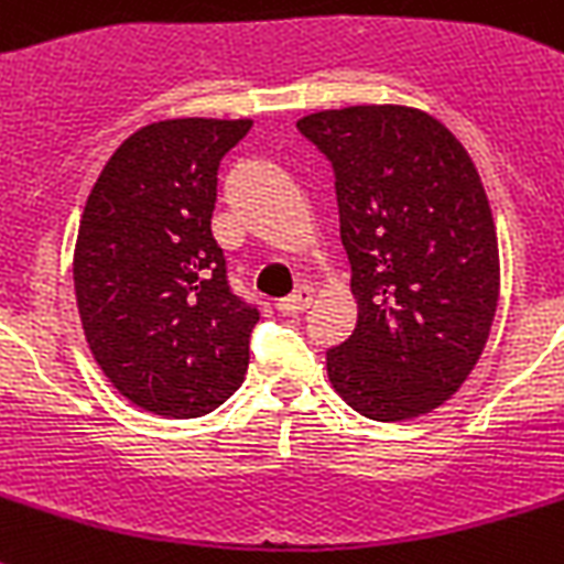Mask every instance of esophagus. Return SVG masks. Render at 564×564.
<instances>
[{"label":"esophagus","instance_id":"obj_1","mask_svg":"<svg viewBox=\"0 0 564 564\" xmlns=\"http://www.w3.org/2000/svg\"><path fill=\"white\" fill-rule=\"evenodd\" d=\"M312 306V290L310 286H301L297 292H292L290 297H283V301H278V310L283 312V315H297V312H304Z\"/></svg>","mask_w":564,"mask_h":564}]
</instances>
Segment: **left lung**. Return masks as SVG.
<instances>
[{"label": "left lung", "mask_w": 564, "mask_h": 564, "mask_svg": "<svg viewBox=\"0 0 564 564\" xmlns=\"http://www.w3.org/2000/svg\"><path fill=\"white\" fill-rule=\"evenodd\" d=\"M333 163L358 324L326 352L335 392L372 421L451 399L479 361L499 301V243L465 145L406 106L297 120Z\"/></svg>", "instance_id": "obj_1"}]
</instances>
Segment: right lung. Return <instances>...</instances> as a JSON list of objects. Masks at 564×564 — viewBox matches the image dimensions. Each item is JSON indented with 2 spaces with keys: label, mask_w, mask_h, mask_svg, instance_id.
<instances>
[{
  "label": "right lung",
  "mask_w": 564,
  "mask_h": 564,
  "mask_svg": "<svg viewBox=\"0 0 564 564\" xmlns=\"http://www.w3.org/2000/svg\"><path fill=\"white\" fill-rule=\"evenodd\" d=\"M252 120L151 122L94 183L74 249L85 340L117 390L197 419L243 384L260 312L235 295L212 238L217 169Z\"/></svg>",
  "instance_id": "1"
}]
</instances>
